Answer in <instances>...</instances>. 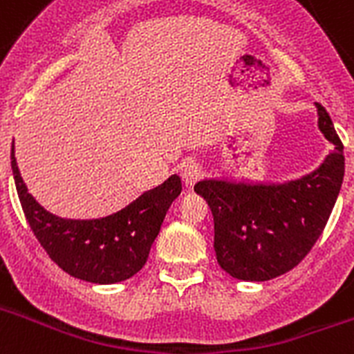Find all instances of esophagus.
Returning a JSON list of instances; mask_svg holds the SVG:
<instances>
[{"instance_id":"34e87169","label":"esophagus","mask_w":354,"mask_h":354,"mask_svg":"<svg viewBox=\"0 0 354 354\" xmlns=\"http://www.w3.org/2000/svg\"><path fill=\"white\" fill-rule=\"evenodd\" d=\"M180 175H183L184 186L193 187L196 180L202 177V167L195 161H187L183 165V170H180Z\"/></svg>"}]
</instances>
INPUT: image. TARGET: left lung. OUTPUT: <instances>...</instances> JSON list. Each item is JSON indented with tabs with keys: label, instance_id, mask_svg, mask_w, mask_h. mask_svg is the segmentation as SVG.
<instances>
[{
	"label": "left lung",
	"instance_id": "8db88e82",
	"mask_svg": "<svg viewBox=\"0 0 354 354\" xmlns=\"http://www.w3.org/2000/svg\"><path fill=\"white\" fill-rule=\"evenodd\" d=\"M317 127L333 150L310 174L283 183L204 179L195 192L214 218L221 270L246 282H266L305 259L323 234L344 180V145L326 109L315 102Z\"/></svg>",
	"mask_w": 354,
	"mask_h": 354
}]
</instances>
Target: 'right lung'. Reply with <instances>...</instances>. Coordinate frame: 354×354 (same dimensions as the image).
I'll return each instance as SVG.
<instances>
[{
  "label": "right lung",
  "instance_id": "add662e5",
  "mask_svg": "<svg viewBox=\"0 0 354 354\" xmlns=\"http://www.w3.org/2000/svg\"><path fill=\"white\" fill-rule=\"evenodd\" d=\"M10 159L19 200L39 243L65 273L92 283L124 282L142 270L168 207L183 189L179 175H171L113 214L71 220L44 209L28 192L14 145Z\"/></svg>",
  "mask_w": 354,
  "mask_h": 354
}]
</instances>
